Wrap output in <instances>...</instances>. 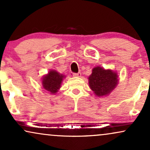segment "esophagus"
I'll list each match as a JSON object with an SVG mask.
<instances>
[{
  "label": "esophagus",
  "mask_w": 150,
  "mask_h": 150,
  "mask_svg": "<svg viewBox=\"0 0 150 150\" xmlns=\"http://www.w3.org/2000/svg\"><path fill=\"white\" fill-rule=\"evenodd\" d=\"M73 76H74V77H81V73H73Z\"/></svg>",
  "instance_id": "1"
}]
</instances>
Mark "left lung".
Returning a JSON list of instances; mask_svg holds the SVG:
<instances>
[{"instance_id": "8db88e82", "label": "left lung", "mask_w": 150, "mask_h": 150, "mask_svg": "<svg viewBox=\"0 0 150 150\" xmlns=\"http://www.w3.org/2000/svg\"><path fill=\"white\" fill-rule=\"evenodd\" d=\"M90 88L98 97L107 96L112 92L118 83V75L115 71L96 66L88 77Z\"/></svg>"}]
</instances>
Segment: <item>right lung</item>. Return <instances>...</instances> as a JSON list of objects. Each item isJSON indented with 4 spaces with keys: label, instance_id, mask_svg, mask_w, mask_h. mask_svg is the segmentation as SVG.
I'll use <instances>...</instances> for the list:
<instances>
[{
    "label": "right lung",
    "instance_id": "1",
    "mask_svg": "<svg viewBox=\"0 0 150 150\" xmlns=\"http://www.w3.org/2000/svg\"><path fill=\"white\" fill-rule=\"evenodd\" d=\"M65 77V75L59 73L55 70H50L48 74L43 75L41 78V83L43 88L50 94L54 95L61 88L62 83Z\"/></svg>",
    "mask_w": 150,
    "mask_h": 150
}]
</instances>
